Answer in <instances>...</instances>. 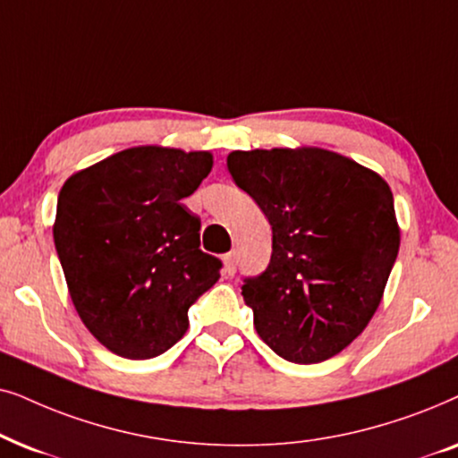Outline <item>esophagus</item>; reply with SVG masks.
I'll return each mask as SVG.
<instances>
[{"instance_id": "34e87169", "label": "esophagus", "mask_w": 458, "mask_h": 458, "mask_svg": "<svg viewBox=\"0 0 458 458\" xmlns=\"http://www.w3.org/2000/svg\"><path fill=\"white\" fill-rule=\"evenodd\" d=\"M224 272L228 274V276H234L236 272V253H228L224 255Z\"/></svg>"}]
</instances>
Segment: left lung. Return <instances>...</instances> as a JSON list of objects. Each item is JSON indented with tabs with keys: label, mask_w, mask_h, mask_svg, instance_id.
I'll use <instances>...</instances> for the list:
<instances>
[{
	"label": "left lung",
	"mask_w": 458,
	"mask_h": 458,
	"mask_svg": "<svg viewBox=\"0 0 458 458\" xmlns=\"http://www.w3.org/2000/svg\"><path fill=\"white\" fill-rule=\"evenodd\" d=\"M228 172L272 225L270 264L242 284L255 331L284 360H328L367 328L398 258L387 182L325 148L234 150Z\"/></svg>",
	"instance_id": "1"
}]
</instances>
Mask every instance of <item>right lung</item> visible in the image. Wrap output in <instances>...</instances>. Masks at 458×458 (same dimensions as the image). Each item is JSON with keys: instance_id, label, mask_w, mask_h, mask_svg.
Masks as SVG:
<instances>
[{"instance_id": "right-lung-1", "label": "right lung", "mask_w": 458, "mask_h": 458, "mask_svg": "<svg viewBox=\"0 0 458 458\" xmlns=\"http://www.w3.org/2000/svg\"><path fill=\"white\" fill-rule=\"evenodd\" d=\"M211 167V152L136 146L60 188L54 245L72 306L117 356L167 352L184 337L188 308L217 283L222 261L200 251V219L180 203Z\"/></svg>"}]
</instances>
